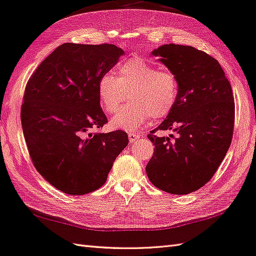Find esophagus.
I'll use <instances>...</instances> for the list:
<instances>
[{"label":"esophagus","instance_id":"1","mask_svg":"<svg viewBox=\"0 0 256 256\" xmlns=\"http://www.w3.org/2000/svg\"><path fill=\"white\" fill-rule=\"evenodd\" d=\"M128 138H129L130 142L134 143V141H136V140L141 138V134H136V132H129L128 134Z\"/></svg>","mask_w":256,"mask_h":256}]
</instances>
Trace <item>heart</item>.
I'll return each mask as SVG.
<instances>
[{
	"label": "heart",
	"mask_w": 256,
	"mask_h": 256,
	"mask_svg": "<svg viewBox=\"0 0 256 256\" xmlns=\"http://www.w3.org/2000/svg\"><path fill=\"white\" fill-rule=\"evenodd\" d=\"M116 72L104 74L98 84V96L106 113L116 112L129 92L132 102L112 117L114 128L134 130L151 116L164 118L175 106L179 94L175 74L139 58L118 64Z\"/></svg>",
	"instance_id": "1"
}]
</instances>
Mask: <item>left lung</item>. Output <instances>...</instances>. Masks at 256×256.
<instances>
[{"label": "left lung", "instance_id": "left-lung-1", "mask_svg": "<svg viewBox=\"0 0 256 256\" xmlns=\"http://www.w3.org/2000/svg\"><path fill=\"white\" fill-rule=\"evenodd\" d=\"M152 54L175 74L179 94L166 120L148 134L155 148L146 170L156 188L188 194L210 182L232 143V86L220 63L193 46L170 43ZM158 130H172L178 136L158 137Z\"/></svg>", "mask_w": 256, "mask_h": 256}]
</instances>
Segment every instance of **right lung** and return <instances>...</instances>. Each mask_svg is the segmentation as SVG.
I'll use <instances>...</instances> for the list:
<instances>
[{
    "label": "right lung",
    "mask_w": 256,
    "mask_h": 256,
    "mask_svg": "<svg viewBox=\"0 0 256 256\" xmlns=\"http://www.w3.org/2000/svg\"><path fill=\"white\" fill-rule=\"evenodd\" d=\"M122 55L120 48L108 43H64L27 82L20 118L29 155L40 175L67 194L101 188L129 142L122 130L92 132L108 122L98 80Z\"/></svg>",
    "instance_id": "right-lung-1"
}]
</instances>
